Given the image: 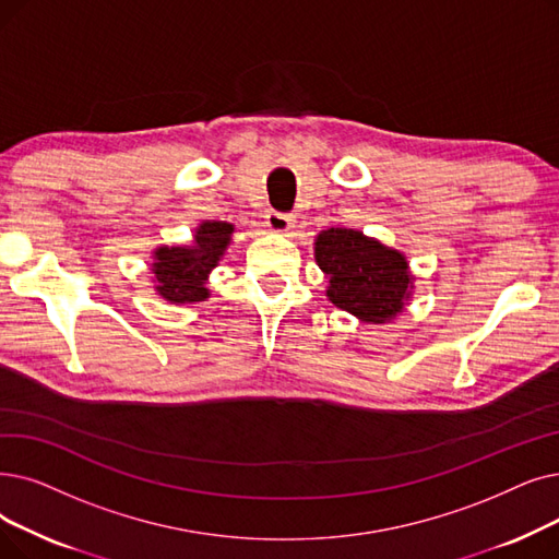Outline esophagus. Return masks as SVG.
<instances>
[{"mask_svg":"<svg viewBox=\"0 0 559 559\" xmlns=\"http://www.w3.org/2000/svg\"><path fill=\"white\" fill-rule=\"evenodd\" d=\"M295 226V216L293 214H285V212H266V228L272 233H287L289 228Z\"/></svg>","mask_w":559,"mask_h":559,"instance_id":"obj_1","label":"esophagus"}]
</instances>
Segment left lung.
Returning a JSON list of instances; mask_svg holds the SVG:
<instances>
[{"label":"left lung","instance_id":"8db88e82","mask_svg":"<svg viewBox=\"0 0 559 559\" xmlns=\"http://www.w3.org/2000/svg\"><path fill=\"white\" fill-rule=\"evenodd\" d=\"M314 260L329 276L326 297L362 322L381 324L404 308L411 276L402 253L352 228H329L314 241Z\"/></svg>","mask_w":559,"mask_h":559}]
</instances>
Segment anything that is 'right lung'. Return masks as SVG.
I'll return each instance as SVG.
<instances>
[{"mask_svg":"<svg viewBox=\"0 0 559 559\" xmlns=\"http://www.w3.org/2000/svg\"><path fill=\"white\" fill-rule=\"evenodd\" d=\"M230 233V224L205 222L197 233L193 247H162L153 262L157 293L171 304L207 299V287H203L205 278L224 255Z\"/></svg>","mask_w":559,"mask_h":559,"instance_id":"right-lung-1","label":"right lung"}]
</instances>
